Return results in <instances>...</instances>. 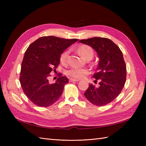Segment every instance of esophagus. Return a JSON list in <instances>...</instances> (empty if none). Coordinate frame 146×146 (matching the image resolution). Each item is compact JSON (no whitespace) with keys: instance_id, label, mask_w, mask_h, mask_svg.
Instances as JSON below:
<instances>
[{"instance_id":"34e87169","label":"esophagus","mask_w":146,"mask_h":146,"mask_svg":"<svg viewBox=\"0 0 146 146\" xmlns=\"http://www.w3.org/2000/svg\"><path fill=\"white\" fill-rule=\"evenodd\" d=\"M69 81H70V82H78V81H79V80L73 79V78H70V79H69Z\"/></svg>"}]
</instances>
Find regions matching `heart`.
I'll return each mask as SVG.
<instances>
[{
    "label": "heart",
    "instance_id": "heart-1",
    "mask_svg": "<svg viewBox=\"0 0 146 146\" xmlns=\"http://www.w3.org/2000/svg\"><path fill=\"white\" fill-rule=\"evenodd\" d=\"M77 51L85 59L92 58L94 55V51L92 47L88 45H82L79 46ZM68 56H69V51H64L61 54L60 56V63L65 66L68 63ZM90 73L89 70L87 68H80L73 67L67 71V75L71 78L76 79H81L88 75Z\"/></svg>",
    "mask_w": 146,
    "mask_h": 146
}]
</instances>
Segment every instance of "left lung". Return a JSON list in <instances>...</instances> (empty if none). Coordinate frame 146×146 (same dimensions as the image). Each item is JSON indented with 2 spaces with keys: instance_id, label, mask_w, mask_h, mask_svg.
Here are the masks:
<instances>
[{
  "instance_id": "8db88e82",
  "label": "left lung",
  "mask_w": 146,
  "mask_h": 146,
  "mask_svg": "<svg viewBox=\"0 0 146 146\" xmlns=\"http://www.w3.org/2000/svg\"><path fill=\"white\" fill-rule=\"evenodd\" d=\"M79 42L90 46L100 58L94 77L98 86L90 84L84 93L92 104L104 106L112 102L122 92L126 82L127 70L122 52L116 44L105 38L82 39Z\"/></svg>"
}]
</instances>
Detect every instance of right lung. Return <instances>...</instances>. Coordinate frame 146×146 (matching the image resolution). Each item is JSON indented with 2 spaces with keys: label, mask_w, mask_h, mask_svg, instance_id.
<instances>
[{
  "label": "right lung",
  "mask_w": 146,
  "mask_h": 146,
  "mask_svg": "<svg viewBox=\"0 0 146 146\" xmlns=\"http://www.w3.org/2000/svg\"><path fill=\"white\" fill-rule=\"evenodd\" d=\"M78 39L42 36L31 43L24 56L19 81L26 97L37 106L47 107L54 104L63 92L68 79L58 73L56 82L50 84L48 78L60 64V56Z\"/></svg>",
  "instance_id": "obj_1"
}]
</instances>
